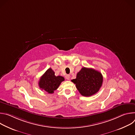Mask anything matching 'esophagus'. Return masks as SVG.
Returning a JSON list of instances; mask_svg holds the SVG:
<instances>
[{
    "label": "esophagus",
    "mask_w": 135,
    "mask_h": 135,
    "mask_svg": "<svg viewBox=\"0 0 135 135\" xmlns=\"http://www.w3.org/2000/svg\"><path fill=\"white\" fill-rule=\"evenodd\" d=\"M65 77H66V79L67 80H68L70 79V75H66Z\"/></svg>",
    "instance_id": "34e87169"
}]
</instances>
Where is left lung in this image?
Returning a JSON list of instances; mask_svg holds the SVG:
<instances>
[{
  "label": "left lung",
  "instance_id": "1",
  "mask_svg": "<svg viewBox=\"0 0 135 135\" xmlns=\"http://www.w3.org/2000/svg\"><path fill=\"white\" fill-rule=\"evenodd\" d=\"M103 77L101 73L92 68L83 67L71 80L79 92L85 97H90L98 92L102 85Z\"/></svg>",
  "mask_w": 135,
  "mask_h": 135
}]
</instances>
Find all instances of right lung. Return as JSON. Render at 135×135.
Wrapping results in <instances>:
<instances>
[{
    "mask_svg": "<svg viewBox=\"0 0 135 135\" xmlns=\"http://www.w3.org/2000/svg\"><path fill=\"white\" fill-rule=\"evenodd\" d=\"M64 81H65L64 77L56 76L53 70L49 68L41 76L38 85L42 90H44L48 93H53Z\"/></svg>",
    "mask_w": 135,
    "mask_h": 135,
    "instance_id": "add662e5",
    "label": "right lung"
}]
</instances>
